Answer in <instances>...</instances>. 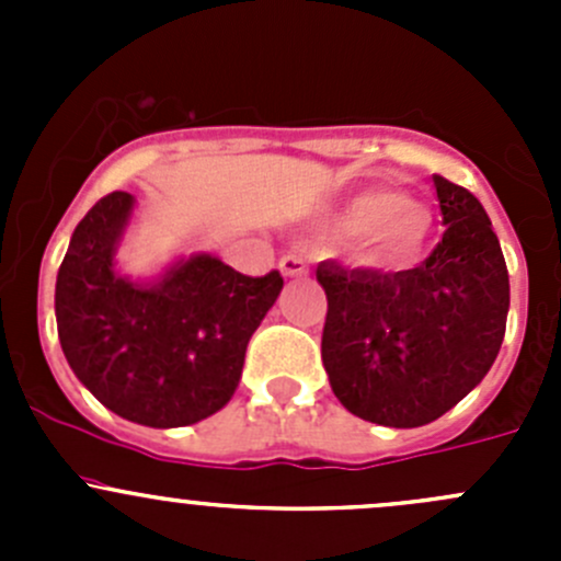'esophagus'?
<instances>
[{
  "label": "esophagus",
  "instance_id": "1",
  "mask_svg": "<svg viewBox=\"0 0 561 561\" xmlns=\"http://www.w3.org/2000/svg\"><path fill=\"white\" fill-rule=\"evenodd\" d=\"M279 271L287 276V279H298V276L309 274V265L307 260L298 257V254H285V257L279 260Z\"/></svg>",
  "mask_w": 561,
  "mask_h": 561
}]
</instances>
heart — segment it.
<instances>
[{
	"label": "heart",
	"instance_id": "b5f03b06",
	"mask_svg": "<svg viewBox=\"0 0 561 561\" xmlns=\"http://www.w3.org/2000/svg\"><path fill=\"white\" fill-rule=\"evenodd\" d=\"M339 233L360 236L377 265H410L434 233V217L423 203L407 201L393 186H366L331 214Z\"/></svg>",
	"mask_w": 561,
	"mask_h": 561
}]
</instances>
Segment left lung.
<instances>
[{
  "mask_svg": "<svg viewBox=\"0 0 561 561\" xmlns=\"http://www.w3.org/2000/svg\"><path fill=\"white\" fill-rule=\"evenodd\" d=\"M445 233L417 268L317 265L328 296L322 366L353 415L390 428L437 421L489 375L511 279L478 197L434 175Z\"/></svg>",
  "mask_w": 561,
  "mask_h": 561,
  "instance_id": "8db88e82",
  "label": "left lung"
}]
</instances>
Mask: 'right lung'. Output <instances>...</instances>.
<instances>
[{
    "label": "right lung",
    "instance_id": "1",
    "mask_svg": "<svg viewBox=\"0 0 561 561\" xmlns=\"http://www.w3.org/2000/svg\"><path fill=\"white\" fill-rule=\"evenodd\" d=\"M133 208L129 192H111L78 222L56 276L59 342L78 380L118 417L190 426L236 393L249 339L285 279L244 276L206 252L129 279L116 252Z\"/></svg>",
    "mask_w": 561,
    "mask_h": 561
}]
</instances>
